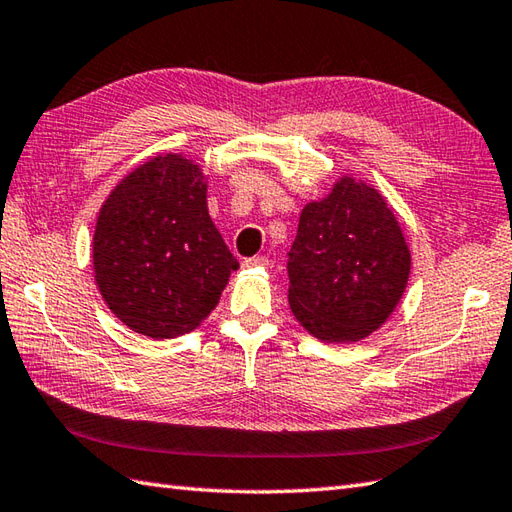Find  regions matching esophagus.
I'll use <instances>...</instances> for the list:
<instances>
[{
    "label": "esophagus",
    "mask_w": 512,
    "mask_h": 512,
    "mask_svg": "<svg viewBox=\"0 0 512 512\" xmlns=\"http://www.w3.org/2000/svg\"><path fill=\"white\" fill-rule=\"evenodd\" d=\"M269 263V260L265 256H252V258H245L243 260V267H265Z\"/></svg>",
    "instance_id": "esophagus-1"
}]
</instances>
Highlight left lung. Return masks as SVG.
I'll return each instance as SVG.
<instances>
[{
	"instance_id": "left-lung-1",
	"label": "left lung",
	"mask_w": 512,
	"mask_h": 512,
	"mask_svg": "<svg viewBox=\"0 0 512 512\" xmlns=\"http://www.w3.org/2000/svg\"><path fill=\"white\" fill-rule=\"evenodd\" d=\"M410 267V247L388 201L361 179L342 177L300 214L287 263L289 306L322 342H359L392 315Z\"/></svg>"
}]
</instances>
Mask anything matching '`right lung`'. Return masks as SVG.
<instances>
[{"mask_svg": "<svg viewBox=\"0 0 512 512\" xmlns=\"http://www.w3.org/2000/svg\"><path fill=\"white\" fill-rule=\"evenodd\" d=\"M199 164L179 153L151 157L102 203L94 278L111 313L131 331L173 339L206 320L238 269L208 214Z\"/></svg>", "mask_w": 512, "mask_h": 512, "instance_id": "add662e5", "label": "right lung"}]
</instances>
